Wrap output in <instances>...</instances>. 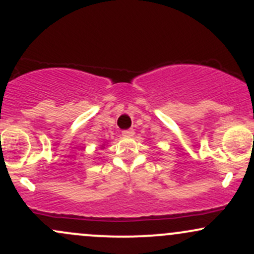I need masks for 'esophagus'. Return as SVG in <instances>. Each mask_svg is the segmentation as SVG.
<instances>
[{"instance_id": "34e87169", "label": "esophagus", "mask_w": 254, "mask_h": 254, "mask_svg": "<svg viewBox=\"0 0 254 254\" xmlns=\"http://www.w3.org/2000/svg\"><path fill=\"white\" fill-rule=\"evenodd\" d=\"M122 135L125 137H130L133 135V130L132 129H127V130H123L122 131Z\"/></svg>"}]
</instances>
